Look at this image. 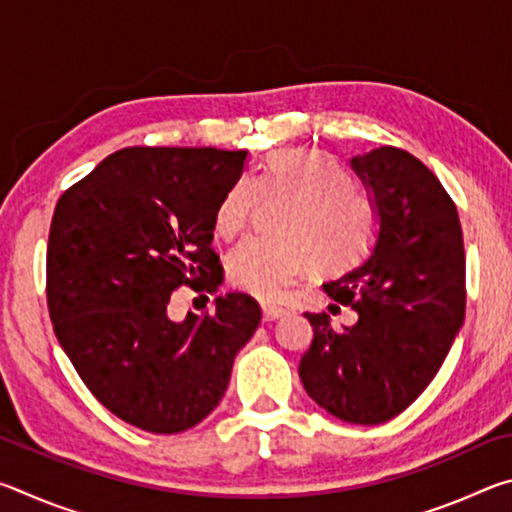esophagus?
I'll return each mask as SVG.
<instances>
[{"mask_svg": "<svg viewBox=\"0 0 512 512\" xmlns=\"http://www.w3.org/2000/svg\"><path fill=\"white\" fill-rule=\"evenodd\" d=\"M262 314H264V320H277V318L287 316L289 311L282 309V307H275V305H264L262 307Z\"/></svg>", "mask_w": 512, "mask_h": 512, "instance_id": "esophagus-1", "label": "esophagus"}]
</instances>
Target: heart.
<instances>
[{
    "instance_id": "heart-1",
    "label": "heart",
    "mask_w": 512,
    "mask_h": 512,
    "mask_svg": "<svg viewBox=\"0 0 512 512\" xmlns=\"http://www.w3.org/2000/svg\"><path fill=\"white\" fill-rule=\"evenodd\" d=\"M264 201H284L280 237H253L228 257L232 284L264 302L280 298L311 266L320 273L350 268L375 239L370 196L323 151L282 149L253 178H237L216 207V232H244Z\"/></svg>"
}]
</instances>
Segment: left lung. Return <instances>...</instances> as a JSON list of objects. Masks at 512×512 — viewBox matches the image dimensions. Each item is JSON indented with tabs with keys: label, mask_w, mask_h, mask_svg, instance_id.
<instances>
[{
	"label": "left lung",
	"mask_w": 512,
	"mask_h": 512,
	"mask_svg": "<svg viewBox=\"0 0 512 512\" xmlns=\"http://www.w3.org/2000/svg\"><path fill=\"white\" fill-rule=\"evenodd\" d=\"M375 205L379 232L361 266L323 284L359 314L336 329L327 314L300 359L311 400L352 424H381L418 400L443 366L465 318V250L456 205L404 149L352 158Z\"/></svg>",
	"instance_id": "1"
}]
</instances>
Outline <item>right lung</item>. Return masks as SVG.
I'll return each instance as SVG.
<instances>
[{"instance_id":"1","label":"right lung","mask_w":512,"mask_h":512,"mask_svg":"<svg viewBox=\"0 0 512 512\" xmlns=\"http://www.w3.org/2000/svg\"><path fill=\"white\" fill-rule=\"evenodd\" d=\"M246 151L131 146L58 198L47 244V307L90 393L137 429L180 433L214 411L262 309L246 293L214 314L169 318L178 287L214 293V219Z\"/></svg>"}]
</instances>
